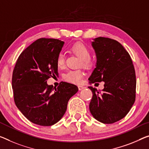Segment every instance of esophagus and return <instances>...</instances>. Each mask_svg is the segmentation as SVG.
<instances>
[{"label": "esophagus", "mask_w": 149, "mask_h": 149, "mask_svg": "<svg viewBox=\"0 0 149 149\" xmlns=\"http://www.w3.org/2000/svg\"><path fill=\"white\" fill-rule=\"evenodd\" d=\"M78 87H79V91H81V90H82V89L84 88V87L83 86H81V85H79V86H78Z\"/></svg>", "instance_id": "34e87169"}]
</instances>
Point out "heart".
<instances>
[{
    "label": "heart",
    "instance_id": "b5f03b06",
    "mask_svg": "<svg viewBox=\"0 0 149 149\" xmlns=\"http://www.w3.org/2000/svg\"><path fill=\"white\" fill-rule=\"evenodd\" d=\"M70 51L73 54L81 58L80 65L84 68H90L93 65L91 59V51L85 44L82 42H76L70 47ZM56 66L59 68H62L65 66V56L60 52L56 58ZM84 74L81 70H69L64 75V79L67 82L72 84H80L82 83Z\"/></svg>",
    "mask_w": 149,
    "mask_h": 149
}]
</instances>
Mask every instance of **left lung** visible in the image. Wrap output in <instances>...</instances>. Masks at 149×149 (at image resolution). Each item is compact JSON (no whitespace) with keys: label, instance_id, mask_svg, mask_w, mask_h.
<instances>
[{"label":"left lung","instance_id":"8db88e82","mask_svg":"<svg viewBox=\"0 0 149 149\" xmlns=\"http://www.w3.org/2000/svg\"><path fill=\"white\" fill-rule=\"evenodd\" d=\"M92 45L97 61L88 80L104 84L102 93L88 87L93 94L89 109L97 120L112 124L124 118L135 101V70L129 52L118 41L100 36Z\"/></svg>","mask_w":149,"mask_h":149}]
</instances>
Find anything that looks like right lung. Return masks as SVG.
<instances>
[{
  "label": "right lung",
  "mask_w": 149,
  "mask_h": 149,
  "mask_svg": "<svg viewBox=\"0 0 149 149\" xmlns=\"http://www.w3.org/2000/svg\"><path fill=\"white\" fill-rule=\"evenodd\" d=\"M64 42L41 38L21 52L14 68L12 87L17 108L31 122L51 126L61 119L77 86L61 82L57 88L48 85V79L58 75L56 58Z\"/></svg>",
  "instance_id": "1"
}]
</instances>
